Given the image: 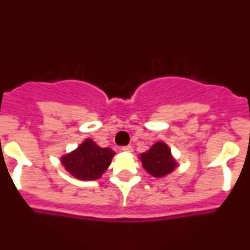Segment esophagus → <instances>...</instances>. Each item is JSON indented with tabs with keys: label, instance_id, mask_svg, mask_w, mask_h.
I'll return each instance as SVG.
<instances>
[{
	"label": "esophagus",
	"instance_id": "esophagus-1",
	"mask_svg": "<svg viewBox=\"0 0 250 250\" xmlns=\"http://www.w3.org/2000/svg\"><path fill=\"white\" fill-rule=\"evenodd\" d=\"M121 150H123V151L130 152V151H132V146H131V145H125V146L121 147Z\"/></svg>",
	"mask_w": 250,
	"mask_h": 250
}]
</instances>
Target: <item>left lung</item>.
Instances as JSON below:
<instances>
[{
    "instance_id": "8db88e82",
    "label": "left lung",
    "mask_w": 250,
    "mask_h": 250,
    "mask_svg": "<svg viewBox=\"0 0 250 250\" xmlns=\"http://www.w3.org/2000/svg\"><path fill=\"white\" fill-rule=\"evenodd\" d=\"M143 167L152 176H164L175 169V160L164 143H156L147 152L141 154Z\"/></svg>"
}]
</instances>
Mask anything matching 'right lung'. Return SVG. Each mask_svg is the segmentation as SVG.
Segmentation results:
<instances>
[{
    "mask_svg": "<svg viewBox=\"0 0 250 250\" xmlns=\"http://www.w3.org/2000/svg\"><path fill=\"white\" fill-rule=\"evenodd\" d=\"M114 154L110 147H100L91 139H86L75 151L63 156L61 161L75 178L95 180L105 173Z\"/></svg>",
    "mask_w": 250,
    "mask_h": 250,
    "instance_id": "add662e5",
    "label": "right lung"
}]
</instances>
